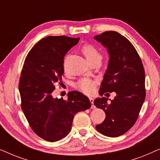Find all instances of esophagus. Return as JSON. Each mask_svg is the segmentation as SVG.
<instances>
[{"mask_svg":"<svg viewBox=\"0 0 160 160\" xmlns=\"http://www.w3.org/2000/svg\"><path fill=\"white\" fill-rule=\"evenodd\" d=\"M89 100H90V102H91V103H92V106H91V108H92V109L95 108V105H94V99H93V98H89Z\"/></svg>","mask_w":160,"mask_h":160,"instance_id":"1","label":"esophagus"}]
</instances>
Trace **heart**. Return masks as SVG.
I'll return each mask as SVG.
<instances>
[{"label": "heart", "instance_id": "obj_1", "mask_svg": "<svg viewBox=\"0 0 160 160\" xmlns=\"http://www.w3.org/2000/svg\"><path fill=\"white\" fill-rule=\"evenodd\" d=\"M81 50L89 63L97 60L101 61L102 60V54L95 46L91 44V43H85L82 46ZM95 84L96 82L95 81L84 78L76 83V87L82 92L85 94H90L95 89Z\"/></svg>", "mask_w": 160, "mask_h": 160}]
</instances>
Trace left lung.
<instances>
[{
	"instance_id": "left-lung-1",
	"label": "left lung",
	"mask_w": 160,
	"mask_h": 160,
	"mask_svg": "<svg viewBox=\"0 0 160 160\" xmlns=\"http://www.w3.org/2000/svg\"><path fill=\"white\" fill-rule=\"evenodd\" d=\"M94 38L107 48L109 54L99 95L117 94L111 103L104 97L94 100V105L106 113L96 129L106 136L118 137L128 132L138 117L146 97L145 71L136 49L119 32L106 31Z\"/></svg>"
}]
</instances>
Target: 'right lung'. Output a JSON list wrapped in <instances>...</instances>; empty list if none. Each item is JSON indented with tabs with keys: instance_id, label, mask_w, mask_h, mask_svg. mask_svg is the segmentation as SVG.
Instances as JSON below:
<instances>
[{
	"instance_id": "right-lung-1",
	"label": "right lung",
	"mask_w": 160,
	"mask_h": 160,
	"mask_svg": "<svg viewBox=\"0 0 160 160\" xmlns=\"http://www.w3.org/2000/svg\"><path fill=\"white\" fill-rule=\"evenodd\" d=\"M79 38L47 36L32 48L26 57L19 83L21 108L36 134L55 142L71 132L74 116L91 107L89 98L78 91L68 100L53 98L54 85L62 84L64 57Z\"/></svg>"
}]
</instances>
